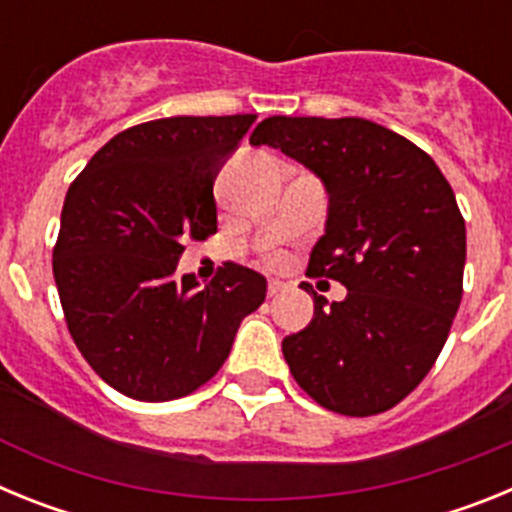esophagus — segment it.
Masks as SVG:
<instances>
[{
  "instance_id": "1",
  "label": "esophagus",
  "mask_w": 512,
  "mask_h": 512,
  "mask_svg": "<svg viewBox=\"0 0 512 512\" xmlns=\"http://www.w3.org/2000/svg\"><path fill=\"white\" fill-rule=\"evenodd\" d=\"M287 289H289L287 282H282V279H271V282H269V297L282 295V292H287Z\"/></svg>"
}]
</instances>
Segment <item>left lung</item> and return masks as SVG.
Here are the masks:
<instances>
[{
	"label": "left lung",
	"instance_id": "left-lung-1",
	"mask_svg": "<svg viewBox=\"0 0 512 512\" xmlns=\"http://www.w3.org/2000/svg\"><path fill=\"white\" fill-rule=\"evenodd\" d=\"M251 146L279 148L323 182L325 233L310 277L336 279L346 300L312 292L315 315L282 341L289 372L341 415L395 408L423 382L461 302L467 228L431 156L364 117H266Z\"/></svg>",
	"mask_w": 512,
	"mask_h": 512
}]
</instances>
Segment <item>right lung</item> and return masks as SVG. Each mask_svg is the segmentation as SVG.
I'll return each instance as SVG.
<instances>
[{
    "label": "right lung",
    "mask_w": 512,
    "mask_h": 512,
    "mask_svg": "<svg viewBox=\"0 0 512 512\" xmlns=\"http://www.w3.org/2000/svg\"><path fill=\"white\" fill-rule=\"evenodd\" d=\"M253 120L182 115L122 130L66 192L53 248L66 325L94 372L133 400L202 387L264 302L266 279L233 261L205 287L176 277L184 241L217 230L212 184Z\"/></svg>",
    "instance_id": "add662e5"
}]
</instances>
